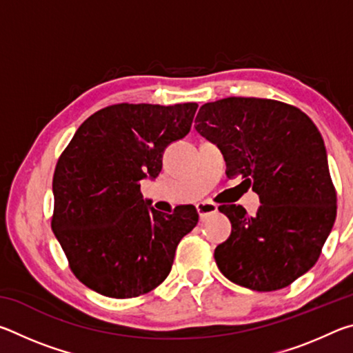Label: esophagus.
Masks as SVG:
<instances>
[{"mask_svg":"<svg viewBox=\"0 0 353 353\" xmlns=\"http://www.w3.org/2000/svg\"><path fill=\"white\" fill-rule=\"evenodd\" d=\"M196 210H198L201 218H204V216H207V214L216 213L218 212V205L212 204V202H199V204L196 205Z\"/></svg>","mask_w":353,"mask_h":353,"instance_id":"esophagus-1","label":"esophagus"}]
</instances>
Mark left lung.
<instances>
[{"label":"left lung","instance_id":"obj_1","mask_svg":"<svg viewBox=\"0 0 353 353\" xmlns=\"http://www.w3.org/2000/svg\"><path fill=\"white\" fill-rule=\"evenodd\" d=\"M194 128L219 148L229 179L241 176L261 205H221L232 232L214 249L224 276L244 288L276 291L308 272L336 218L327 151L314 123L274 99L224 98L199 109Z\"/></svg>","mask_w":353,"mask_h":353}]
</instances>
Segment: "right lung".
<instances>
[{
    "label": "right lung",
    "mask_w": 353,
    "mask_h": 353,
    "mask_svg": "<svg viewBox=\"0 0 353 353\" xmlns=\"http://www.w3.org/2000/svg\"><path fill=\"white\" fill-rule=\"evenodd\" d=\"M196 110V103L109 105L87 118L62 152L51 227L87 288L129 299L168 277L199 214L193 205L155 210L140 182L160 174L165 148L190 132Z\"/></svg>",
    "instance_id": "1"
}]
</instances>
